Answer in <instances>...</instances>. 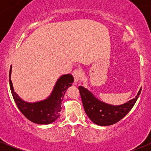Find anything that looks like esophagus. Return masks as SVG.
Here are the masks:
<instances>
[{
	"label": "esophagus",
	"instance_id": "obj_1",
	"mask_svg": "<svg viewBox=\"0 0 151 151\" xmlns=\"http://www.w3.org/2000/svg\"><path fill=\"white\" fill-rule=\"evenodd\" d=\"M73 76H74V83L77 84V82L79 81L80 78V75H81V71L79 69H75L72 73Z\"/></svg>",
	"mask_w": 151,
	"mask_h": 151
}]
</instances>
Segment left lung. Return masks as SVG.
I'll use <instances>...</instances> for the list:
<instances>
[{
	"mask_svg": "<svg viewBox=\"0 0 151 151\" xmlns=\"http://www.w3.org/2000/svg\"><path fill=\"white\" fill-rule=\"evenodd\" d=\"M78 89L85 112L88 118L95 124L104 126L116 123L129 113L140 95L142 88L134 98L120 105L109 104L101 101L82 85L79 86Z\"/></svg>",
	"mask_w": 151,
	"mask_h": 151,
	"instance_id": "obj_1",
	"label": "left lung"
}]
</instances>
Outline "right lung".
I'll return each instance as SVG.
<instances>
[{"label":"right lung","instance_id":"obj_1","mask_svg":"<svg viewBox=\"0 0 151 151\" xmlns=\"http://www.w3.org/2000/svg\"><path fill=\"white\" fill-rule=\"evenodd\" d=\"M11 66L9 71V85L12 96L20 112L31 122L47 125L54 122L60 116L61 102L67 88L72 85L74 77L71 74H63L56 81L50 95L45 99L36 102L24 101L14 91L11 80Z\"/></svg>","mask_w":151,"mask_h":151}]
</instances>
